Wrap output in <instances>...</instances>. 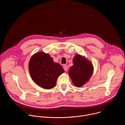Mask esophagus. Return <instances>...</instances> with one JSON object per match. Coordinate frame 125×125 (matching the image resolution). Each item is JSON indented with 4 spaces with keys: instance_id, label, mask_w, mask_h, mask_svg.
Returning a JSON list of instances; mask_svg holds the SVG:
<instances>
[{
    "instance_id": "34e87169",
    "label": "esophagus",
    "mask_w": 125,
    "mask_h": 125,
    "mask_svg": "<svg viewBox=\"0 0 125 125\" xmlns=\"http://www.w3.org/2000/svg\"><path fill=\"white\" fill-rule=\"evenodd\" d=\"M63 69H64V70H65V71H68V68L67 65H63Z\"/></svg>"
}]
</instances>
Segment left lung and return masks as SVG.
I'll return each mask as SVG.
<instances>
[{"instance_id": "obj_1", "label": "left lung", "mask_w": 125, "mask_h": 125, "mask_svg": "<svg viewBox=\"0 0 125 125\" xmlns=\"http://www.w3.org/2000/svg\"><path fill=\"white\" fill-rule=\"evenodd\" d=\"M73 66H71L69 75L73 83L81 87L90 80L93 73V66L92 63L85 57L78 54L73 58Z\"/></svg>"}]
</instances>
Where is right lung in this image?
Instances as JSON below:
<instances>
[{"instance_id":"1","label":"right lung","mask_w":125,"mask_h":125,"mask_svg":"<svg viewBox=\"0 0 125 125\" xmlns=\"http://www.w3.org/2000/svg\"><path fill=\"white\" fill-rule=\"evenodd\" d=\"M29 72L32 80L44 89L54 87L60 75L64 73L62 67L44 52L35 53L31 58Z\"/></svg>"}]
</instances>
